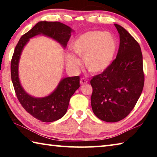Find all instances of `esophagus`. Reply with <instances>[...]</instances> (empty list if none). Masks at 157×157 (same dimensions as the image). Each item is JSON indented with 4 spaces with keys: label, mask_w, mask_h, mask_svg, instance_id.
I'll use <instances>...</instances> for the list:
<instances>
[{
    "label": "esophagus",
    "mask_w": 157,
    "mask_h": 157,
    "mask_svg": "<svg viewBox=\"0 0 157 157\" xmlns=\"http://www.w3.org/2000/svg\"><path fill=\"white\" fill-rule=\"evenodd\" d=\"M87 82H88V80L86 79L81 78V79H80V84H86Z\"/></svg>",
    "instance_id": "1"
}]
</instances>
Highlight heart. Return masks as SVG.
<instances>
[{"label": "heart", "mask_w": 157, "mask_h": 157, "mask_svg": "<svg viewBox=\"0 0 157 157\" xmlns=\"http://www.w3.org/2000/svg\"><path fill=\"white\" fill-rule=\"evenodd\" d=\"M73 50L84 60L89 72L99 73L105 71L112 63L116 50V42L109 33L92 30L83 34L73 42ZM68 63L77 69L80 61L73 56L68 57Z\"/></svg>", "instance_id": "1"}]
</instances>
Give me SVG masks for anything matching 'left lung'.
Segmentation results:
<instances>
[{"instance_id":"1","label":"left lung","mask_w":157,"mask_h":157,"mask_svg":"<svg viewBox=\"0 0 157 157\" xmlns=\"http://www.w3.org/2000/svg\"><path fill=\"white\" fill-rule=\"evenodd\" d=\"M114 25L121 41L117 56L108 68L90 80L92 109L97 118L108 122L120 121L129 114L144 84L139 44L123 27Z\"/></svg>"}]
</instances>
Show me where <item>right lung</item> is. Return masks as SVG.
Instances as JSON below:
<instances>
[{"mask_svg": "<svg viewBox=\"0 0 157 157\" xmlns=\"http://www.w3.org/2000/svg\"><path fill=\"white\" fill-rule=\"evenodd\" d=\"M71 29L59 21H39L21 36L15 46L11 61V76L15 94L26 111L44 122L56 121L65 114L72 95L79 87V77H70L60 81L53 93L44 98H34L21 86L18 77V63L21 52L30 38L43 34L56 40L65 47L71 36Z\"/></svg>", "mask_w": 157, "mask_h": 157, "instance_id": "obj_1", "label": "right lung"}]
</instances>
